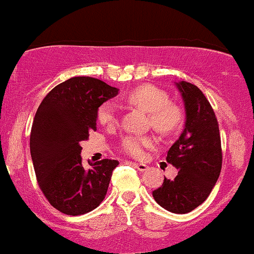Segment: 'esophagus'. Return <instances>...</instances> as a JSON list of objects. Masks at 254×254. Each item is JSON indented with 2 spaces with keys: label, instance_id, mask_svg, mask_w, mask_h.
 Returning a JSON list of instances; mask_svg holds the SVG:
<instances>
[{
  "label": "esophagus",
  "instance_id": "esophagus-1",
  "mask_svg": "<svg viewBox=\"0 0 254 254\" xmlns=\"http://www.w3.org/2000/svg\"><path fill=\"white\" fill-rule=\"evenodd\" d=\"M132 165L135 166V167H136L137 170H138L139 172H144V171L148 170V166L144 165V164H137V162H133Z\"/></svg>",
  "mask_w": 254,
  "mask_h": 254
}]
</instances>
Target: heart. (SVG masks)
I'll return each mask as SVG.
<instances>
[{"instance_id": "heart-1", "label": "heart", "mask_w": 254, "mask_h": 254, "mask_svg": "<svg viewBox=\"0 0 254 254\" xmlns=\"http://www.w3.org/2000/svg\"><path fill=\"white\" fill-rule=\"evenodd\" d=\"M127 100L145 112L150 113V122L154 129L161 132H170L178 127L182 121L179 107L170 103L168 95L164 90L154 86H142L131 90ZM97 119L101 125H115L118 121L117 107L113 103L100 105L97 112ZM154 144L153 137L131 135L123 139V148L133 157H142L147 148Z\"/></svg>"}]
</instances>
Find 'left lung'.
I'll return each instance as SVG.
<instances>
[{"instance_id": "left-lung-1", "label": "left lung", "mask_w": 254, "mask_h": 254, "mask_svg": "<svg viewBox=\"0 0 254 254\" xmlns=\"http://www.w3.org/2000/svg\"><path fill=\"white\" fill-rule=\"evenodd\" d=\"M185 109V125L167 153V162L178 170L174 179L165 178L153 197L174 214H186L208 198L222 167L220 130L214 110L197 86L174 82Z\"/></svg>"}]
</instances>
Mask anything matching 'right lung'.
<instances>
[{"mask_svg":"<svg viewBox=\"0 0 254 254\" xmlns=\"http://www.w3.org/2000/svg\"><path fill=\"white\" fill-rule=\"evenodd\" d=\"M118 92L98 78L71 77L55 87L38 107L30 137L31 157L43 193L63 214H86L106 196L118 161H88L90 167L84 168L81 142L97 130L100 105Z\"/></svg>","mask_w":254,"mask_h":254,"instance_id":"1","label":"right lung"}]
</instances>
